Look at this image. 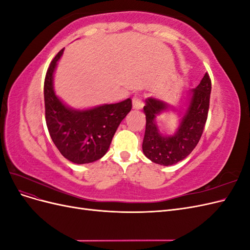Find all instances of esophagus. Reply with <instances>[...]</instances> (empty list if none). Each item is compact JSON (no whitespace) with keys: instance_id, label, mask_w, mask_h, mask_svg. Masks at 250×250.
Segmentation results:
<instances>
[{"instance_id":"esophagus-1","label":"esophagus","mask_w":250,"mask_h":250,"mask_svg":"<svg viewBox=\"0 0 250 250\" xmlns=\"http://www.w3.org/2000/svg\"><path fill=\"white\" fill-rule=\"evenodd\" d=\"M132 106L134 109H141L144 106L143 98L141 95H135L132 99Z\"/></svg>"}]
</instances>
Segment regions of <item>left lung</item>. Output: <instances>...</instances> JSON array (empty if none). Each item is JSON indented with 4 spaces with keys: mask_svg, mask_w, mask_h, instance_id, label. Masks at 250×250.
Listing matches in <instances>:
<instances>
[{
    "mask_svg": "<svg viewBox=\"0 0 250 250\" xmlns=\"http://www.w3.org/2000/svg\"><path fill=\"white\" fill-rule=\"evenodd\" d=\"M211 82L206 73L197 87L192 89V97L178 130L172 137H164L154 122L155 116L168 108V105L154 98H149L144 106L146 129L143 140V152L150 161L163 166H171L190 154L201 138L208 120Z\"/></svg>",
    "mask_w": 250,
    "mask_h": 250,
    "instance_id": "8db88e82",
    "label": "left lung"
}]
</instances>
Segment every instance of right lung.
<instances>
[{
    "label": "right lung",
    "instance_id": "obj_1",
    "mask_svg": "<svg viewBox=\"0 0 250 250\" xmlns=\"http://www.w3.org/2000/svg\"><path fill=\"white\" fill-rule=\"evenodd\" d=\"M63 49L52 60L44 78V115L50 137L66 160L88 164L107 152L122 120L131 110L130 98L87 110H73L60 101L53 89V73Z\"/></svg>",
    "mask_w": 250,
    "mask_h": 250
}]
</instances>
